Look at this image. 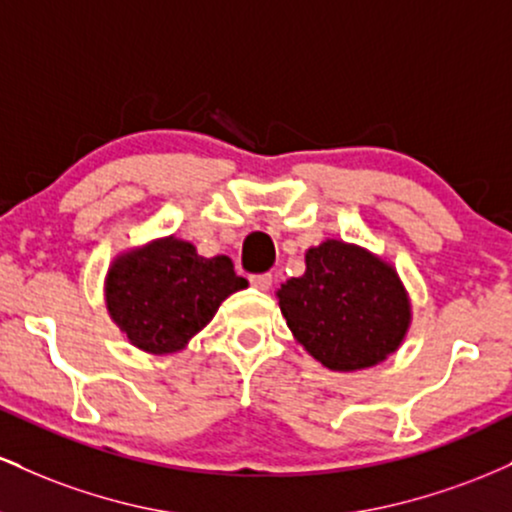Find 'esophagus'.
<instances>
[{"label": "esophagus", "instance_id": "1", "mask_svg": "<svg viewBox=\"0 0 512 512\" xmlns=\"http://www.w3.org/2000/svg\"><path fill=\"white\" fill-rule=\"evenodd\" d=\"M272 281H274V276L272 274H252L250 276V284L255 286V289H260V291H269V286H272Z\"/></svg>", "mask_w": 512, "mask_h": 512}]
</instances>
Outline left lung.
<instances>
[{
    "label": "left lung",
    "instance_id": "1",
    "mask_svg": "<svg viewBox=\"0 0 512 512\" xmlns=\"http://www.w3.org/2000/svg\"><path fill=\"white\" fill-rule=\"evenodd\" d=\"M276 298L296 342L337 373L383 363L411 325L397 269L344 240L330 238L305 252L303 276L281 284Z\"/></svg>",
    "mask_w": 512,
    "mask_h": 512
}]
</instances>
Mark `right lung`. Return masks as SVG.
Masks as SVG:
<instances>
[{
	"label": "right lung",
	"mask_w": 512,
	"mask_h": 512,
	"mask_svg": "<svg viewBox=\"0 0 512 512\" xmlns=\"http://www.w3.org/2000/svg\"><path fill=\"white\" fill-rule=\"evenodd\" d=\"M248 281L231 257H202L187 240L156 238L117 255L105 274V308L146 354H175L209 325L219 305Z\"/></svg>",
	"instance_id": "right-lung-1"
}]
</instances>
